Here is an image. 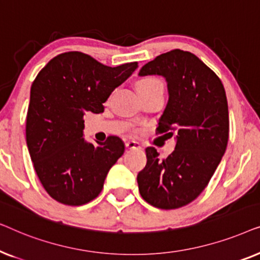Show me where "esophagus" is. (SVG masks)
Masks as SVG:
<instances>
[{
  "label": "esophagus",
  "mask_w": 260,
  "mask_h": 260,
  "mask_svg": "<svg viewBox=\"0 0 260 260\" xmlns=\"http://www.w3.org/2000/svg\"><path fill=\"white\" fill-rule=\"evenodd\" d=\"M125 147H126V149H140L141 144L136 141H126Z\"/></svg>",
  "instance_id": "34e87169"
}]
</instances>
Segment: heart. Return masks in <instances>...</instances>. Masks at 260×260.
Wrapping results in <instances>:
<instances>
[{
    "mask_svg": "<svg viewBox=\"0 0 260 260\" xmlns=\"http://www.w3.org/2000/svg\"><path fill=\"white\" fill-rule=\"evenodd\" d=\"M157 85H161L163 86L161 81H159L157 78L154 77H145L143 79H141L137 83V88L138 90H142V88H148V87H152V86H157Z\"/></svg>",
    "mask_w": 260,
    "mask_h": 260,
    "instance_id": "obj_1",
    "label": "heart"
}]
</instances>
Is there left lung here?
<instances>
[{
	"label": "left lung",
	"mask_w": 260,
	"mask_h": 260,
	"mask_svg": "<svg viewBox=\"0 0 260 260\" xmlns=\"http://www.w3.org/2000/svg\"><path fill=\"white\" fill-rule=\"evenodd\" d=\"M138 74L166 78L169 99L156 130L176 140L175 150L163 159L154 147L145 149L147 165L137 175L138 189L154 207H183L202 193L226 151L225 88L197 55L181 49L156 56Z\"/></svg>",
	"instance_id": "8db88e82"
}]
</instances>
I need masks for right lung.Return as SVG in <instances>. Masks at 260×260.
<instances>
[{
  "label": "right lung",
  "mask_w": 260,
  "mask_h": 260,
  "mask_svg": "<svg viewBox=\"0 0 260 260\" xmlns=\"http://www.w3.org/2000/svg\"><path fill=\"white\" fill-rule=\"evenodd\" d=\"M138 63L117 67L81 52L53 58L35 78L26 120V141L34 169L49 197L81 206L99 195L109 170L125 147L116 136L94 145L84 140V115L104 111L103 103Z\"/></svg>",
  "instance_id": "1"
}]
</instances>
